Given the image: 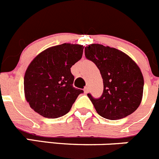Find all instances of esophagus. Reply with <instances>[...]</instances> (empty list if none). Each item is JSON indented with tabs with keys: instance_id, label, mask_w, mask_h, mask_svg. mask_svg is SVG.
<instances>
[{
	"instance_id": "1",
	"label": "esophagus",
	"mask_w": 159,
	"mask_h": 159,
	"mask_svg": "<svg viewBox=\"0 0 159 159\" xmlns=\"http://www.w3.org/2000/svg\"><path fill=\"white\" fill-rule=\"evenodd\" d=\"M89 92V88H88V86H85L84 88V93H87Z\"/></svg>"
}]
</instances>
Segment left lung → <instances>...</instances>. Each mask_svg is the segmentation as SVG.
<instances>
[{
    "mask_svg": "<svg viewBox=\"0 0 159 159\" xmlns=\"http://www.w3.org/2000/svg\"><path fill=\"white\" fill-rule=\"evenodd\" d=\"M84 55L96 65L103 78L102 96L96 99L88 93L96 112L110 120L133 113L143 91V77L137 64L123 52L100 44L86 46Z\"/></svg>",
    "mask_w": 159,
    "mask_h": 159,
    "instance_id": "8db88e82",
    "label": "left lung"
}]
</instances>
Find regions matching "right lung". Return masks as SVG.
Returning a JSON list of instances; mask_svg holds the SVG:
<instances>
[{
  "mask_svg": "<svg viewBox=\"0 0 159 159\" xmlns=\"http://www.w3.org/2000/svg\"><path fill=\"white\" fill-rule=\"evenodd\" d=\"M84 47L69 43L41 52L26 69L24 93L35 112L48 118L67 114L83 90L73 86L70 68L82 57Z\"/></svg>",
  "mask_w": 159,
  "mask_h": 159,
  "instance_id": "obj_1",
  "label": "right lung"
}]
</instances>
